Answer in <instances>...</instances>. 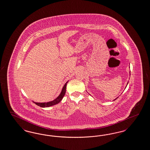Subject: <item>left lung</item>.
<instances>
[{
	"label": "left lung",
	"mask_w": 150,
	"mask_h": 150,
	"mask_svg": "<svg viewBox=\"0 0 150 150\" xmlns=\"http://www.w3.org/2000/svg\"><path fill=\"white\" fill-rule=\"evenodd\" d=\"M131 75V74H130V72H129V75ZM128 82H127V85H126V86H127V85H128ZM118 98V97H117V98H115V99H114V100H113V101H114V100H116V99H117V98Z\"/></svg>",
	"instance_id": "8db88e82"
}]
</instances>
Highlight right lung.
I'll use <instances>...</instances> for the list:
<instances>
[{
    "label": "right lung",
    "instance_id": "obj_1",
    "mask_svg": "<svg viewBox=\"0 0 150 150\" xmlns=\"http://www.w3.org/2000/svg\"><path fill=\"white\" fill-rule=\"evenodd\" d=\"M69 82V81H67L65 85H64L62 90L60 93V95L57 96L56 99H54L52 101H50V102H43V103H38V102H34L32 101L34 103H35L36 105L42 107V108H46V107H49L51 106H52L54 105H56L58 103H59L62 99V98H64V96L65 95L66 93V85H67V83Z\"/></svg>",
    "mask_w": 150,
    "mask_h": 150
}]
</instances>
